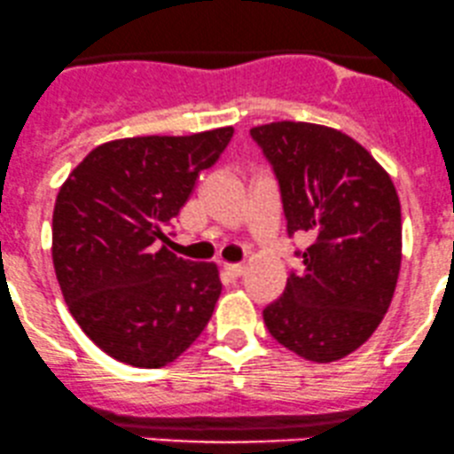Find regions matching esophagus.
<instances>
[{"mask_svg":"<svg viewBox=\"0 0 454 454\" xmlns=\"http://www.w3.org/2000/svg\"><path fill=\"white\" fill-rule=\"evenodd\" d=\"M223 268H225L227 275L233 277V279H236V277H242V275H245V270H247L245 264H225Z\"/></svg>","mask_w":454,"mask_h":454,"instance_id":"1","label":"esophagus"}]
</instances>
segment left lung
Listing matches in <instances>:
<instances>
[{
    "mask_svg": "<svg viewBox=\"0 0 454 454\" xmlns=\"http://www.w3.org/2000/svg\"><path fill=\"white\" fill-rule=\"evenodd\" d=\"M251 136L275 168L287 236L307 233L303 270L264 309L272 338L307 362L357 350L392 303L403 260L401 201L381 164L344 131L301 121Z\"/></svg>",
    "mask_w": 454,
    "mask_h": 454,
    "instance_id": "left-lung-1",
    "label": "left lung"
}]
</instances>
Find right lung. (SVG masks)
Instances as JSON below:
<instances>
[{
	"label": "right lung",
	"instance_id": "add662e5",
	"mask_svg": "<svg viewBox=\"0 0 454 454\" xmlns=\"http://www.w3.org/2000/svg\"><path fill=\"white\" fill-rule=\"evenodd\" d=\"M233 128L136 136L99 145L58 192L51 257L75 323L104 353L162 368L201 335L223 284L212 262L160 247L201 170L221 158Z\"/></svg>",
	"mask_w": 454,
	"mask_h": 454
}]
</instances>
